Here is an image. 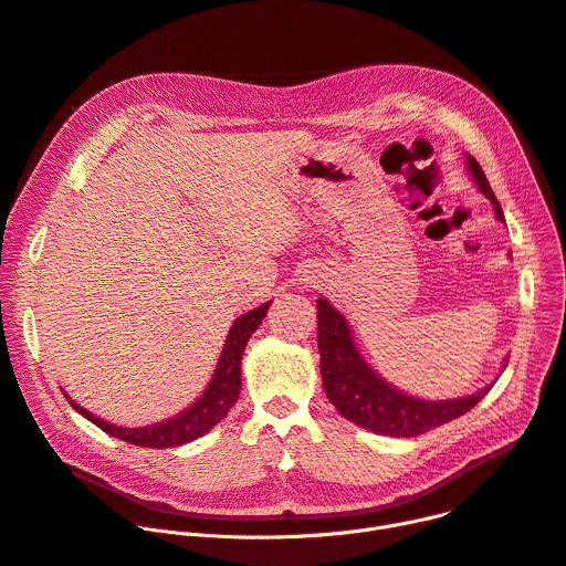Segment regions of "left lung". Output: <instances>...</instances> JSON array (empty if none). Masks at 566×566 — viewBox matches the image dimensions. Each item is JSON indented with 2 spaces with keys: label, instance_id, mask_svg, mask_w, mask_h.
<instances>
[{
  "label": "left lung",
  "instance_id": "obj_1",
  "mask_svg": "<svg viewBox=\"0 0 566 566\" xmlns=\"http://www.w3.org/2000/svg\"><path fill=\"white\" fill-rule=\"evenodd\" d=\"M469 171L482 189V193L493 203L495 217L505 221L503 208L482 171L475 157L469 155ZM317 347L322 384L328 402L334 405L347 420L386 437H418L429 429H437L467 411H471L489 388L448 402H424L409 397L379 379L368 363L360 358L352 340L345 317L326 304V298L317 302Z\"/></svg>",
  "mask_w": 566,
  "mask_h": 566
}]
</instances>
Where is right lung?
I'll list each match as a JSON object with an SVG mask.
<instances>
[{"instance_id":"1","label":"right lung","mask_w":566,"mask_h":566,"mask_svg":"<svg viewBox=\"0 0 566 566\" xmlns=\"http://www.w3.org/2000/svg\"><path fill=\"white\" fill-rule=\"evenodd\" d=\"M272 302L262 304L255 311H249L247 315L238 317V322L232 324L221 360H219V368L208 386V390L203 392L201 400H198L193 407H189L185 413L171 418V420H164L157 422L153 427H139V429H127V427H116L109 424L105 420H99L97 416L84 411L82 407H77L69 395V402L73 405L75 411H80L84 418H88L93 424H97L107 434L127 441L132 446H142V448H176L182 443H189L198 437H203L206 431H210L219 420H223L230 411V407L238 402L240 390H242V354L244 347L251 338L253 331L260 326L262 317L268 315Z\"/></svg>"}]
</instances>
